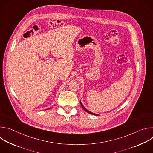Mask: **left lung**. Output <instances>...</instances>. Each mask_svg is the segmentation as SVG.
<instances>
[{
  "instance_id": "8db88e82",
  "label": "left lung",
  "mask_w": 153,
  "mask_h": 153,
  "mask_svg": "<svg viewBox=\"0 0 153 153\" xmlns=\"http://www.w3.org/2000/svg\"><path fill=\"white\" fill-rule=\"evenodd\" d=\"M80 102V105H81V106H82V107L83 108V110L86 111V112H87V113H90V114H93V115H96V116H98L97 114H94V113H91V112H90V111H89L88 110H86V109L84 107V106L82 105V103H81V102Z\"/></svg>"
}]
</instances>
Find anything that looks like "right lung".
<instances>
[{"label":"right lung","instance_id":"obj_1","mask_svg":"<svg viewBox=\"0 0 153 153\" xmlns=\"http://www.w3.org/2000/svg\"><path fill=\"white\" fill-rule=\"evenodd\" d=\"M48 109H50V108H48Z\"/></svg>","mask_w":153,"mask_h":153}]
</instances>
